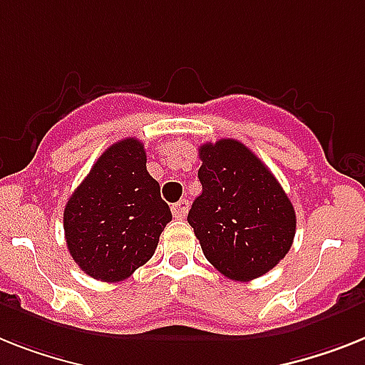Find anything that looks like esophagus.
Segmentation results:
<instances>
[{
	"instance_id": "34e87169",
	"label": "esophagus",
	"mask_w": 365,
	"mask_h": 365,
	"mask_svg": "<svg viewBox=\"0 0 365 365\" xmlns=\"http://www.w3.org/2000/svg\"><path fill=\"white\" fill-rule=\"evenodd\" d=\"M188 207H190L188 201L180 200V201H177L173 207H171V212H173V216H175L177 220H180L186 216V212H188Z\"/></svg>"
}]
</instances>
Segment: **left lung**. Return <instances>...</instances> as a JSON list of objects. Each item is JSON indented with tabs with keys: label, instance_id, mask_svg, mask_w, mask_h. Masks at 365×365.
Listing matches in <instances>:
<instances>
[{
	"label": "left lung",
	"instance_id": "left-lung-1",
	"mask_svg": "<svg viewBox=\"0 0 365 365\" xmlns=\"http://www.w3.org/2000/svg\"><path fill=\"white\" fill-rule=\"evenodd\" d=\"M201 195L188 212L205 257L235 282L259 278L285 257L297 231L293 203L248 147L220 140L200 147Z\"/></svg>",
	"mask_w": 365,
	"mask_h": 365
}]
</instances>
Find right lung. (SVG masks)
<instances>
[{"mask_svg":"<svg viewBox=\"0 0 365 365\" xmlns=\"http://www.w3.org/2000/svg\"><path fill=\"white\" fill-rule=\"evenodd\" d=\"M171 210L147 171L135 138L108 147L65 205L63 227L78 267L101 282H123L155 254Z\"/></svg>","mask_w":365,"mask_h":365,"instance_id":"add662e5","label":"right lung"}]
</instances>
